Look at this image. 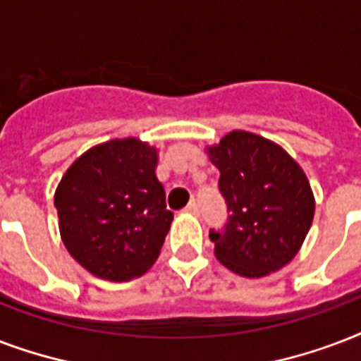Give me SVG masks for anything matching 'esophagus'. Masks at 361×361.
Returning a JSON list of instances; mask_svg holds the SVG:
<instances>
[{
  "mask_svg": "<svg viewBox=\"0 0 361 361\" xmlns=\"http://www.w3.org/2000/svg\"><path fill=\"white\" fill-rule=\"evenodd\" d=\"M186 211L192 212V214H197V212H200V205H197V201L195 200L190 201L188 205H186Z\"/></svg>",
  "mask_w": 361,
  "mask_h": 361,
  "instance_id": "esophagus-1",
  "label": "esophagus"
}]
</instances>
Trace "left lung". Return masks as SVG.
<instances>
[{
    "label": "left lung",
    "mask_w": 361,
    "mask_h": 361,
    "mask_svg": "<svg viewBox=\"0 0 361 361\" xmlns=\"http://www.w3.org/2000/svg\"><path fill=\"white\" fill-rule=\"evenodd\" d=\"M219 167L228 222L211 230L214 256L241 276L279 271L305 241L314 197L305 173L276 142L235 130L207 149Z\"/></svg>",
    "instance_id": "1"
}]
</instances>
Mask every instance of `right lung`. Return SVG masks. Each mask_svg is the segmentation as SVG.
<instances>
[{
	"mask_svg": "<svg viewBox=\"0 0 361 361\" xmlns=\"http://www.w3.org/2000/svg\"><path fill=\"white\" fill-rule=\"evenodd\" d=\"M156 164L154 147L128 137L86 150L61 177L54 194L61 241L92 275L131 281L160 256L173 212Z\"/></svg>",
	"mask_w": 361,
	"mask_h": 361,
	"instance_id": "obj_1",
	"label": "right lung"
}]
</instances>
